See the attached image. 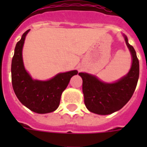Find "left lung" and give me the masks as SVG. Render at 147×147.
I'll use <instances>...</instances> for the list:
<instances>
[{
    "mask_svg": "<svg viewBox=\"0 0 147 147\" xmlns=\"http://www.w3.org/2000/svg\"><path fill=\"white\" fill-rule=\"evenodd\" d=\"M124 38L133 58L131 69L127 76L117 82L107 84L89 74L78 73L82 78L85 105L94 114L107 115L121 109L129 101L136 89L140 73L139 60L134 48L129 44L127 36Z\"/></svg>",
    "mask_w": 147,
    "mask_h": 147,
    "instance_id": "obj_1",
    "label": "left lung"
}]
</instances>
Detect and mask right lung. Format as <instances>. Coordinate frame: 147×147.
Segmentation results:
<instances>
[{"label": "right lung", "mask_w": 147, "mask_h": 147, "mask_svg": "<svg viewBox=\"0 0 147 147\" xmlns=\"http://www.w3.org/2000/svg\"><path fill=\"white\" fill-rule=\"evenodd\" d=\"M26 30L16 45L11 64L12 85L16 96L20 102L32 111L38 114L50 113L57 109L62 92L71 78L78 71L59 73L49 81L33 80L25 70L22 58V49Z\"/></svg>", "instance_id": "obj_1"}]
</instances>
